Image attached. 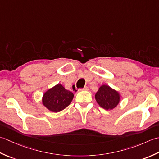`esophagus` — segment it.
<instances>
[{
  "label": "esophagus",
  "mask_w": 159,
  "mask_h": 159,
  "mask_svg": "<svg viewBox=\"0 0 159 159\" xmlns=\"http://www.w3.org/2000/svg\"><path fill=\"white\" fill-rule=\"evenodd\" d=\"M89 90V88L87 86H85V87H84V88H82V89H79V91H82V90Z\"/></svg>",
  "instance_id": "34e87169"
}]
</instances>
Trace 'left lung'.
Here are the masks:
<instances>
[{"instance_id":"8db88e82","label":"left lung","mask_w":159,"mask_h":159,"mask_svg":"<svg viewBox=\"0 0 159 159\" xmlns=\"http://www.w3.org/2000/svg\"><path fill=\"white\" fill-rule=\"evenodd\" d=\"M98 104L106 110H112L117 106L120 96L117 91L107 85H102L95 94Z\"/></svg>"}]
</instances>
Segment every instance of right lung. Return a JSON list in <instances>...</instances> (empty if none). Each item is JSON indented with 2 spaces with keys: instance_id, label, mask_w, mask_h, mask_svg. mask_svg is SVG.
<instances>
[{
  "instance_id": "obj_1",
  "label": "right lung",
  "mask_w": 159,
  "mask_h": 159,
  "mask_svg": "<svg viewBox=\"0 0 159 159\" xmlns=\"http://www.w3.org/2000/svg\"><path fill=\"white\" fill-rule=\"evenodd\" d=\"M73 96L72 92L64 89L61 84H57L44 94L43 103L49 111L57 112L70 104Z\"/></svg>"
}]
</instances>
